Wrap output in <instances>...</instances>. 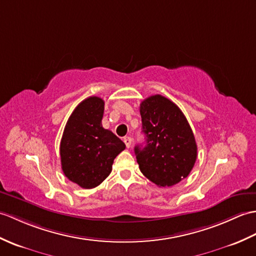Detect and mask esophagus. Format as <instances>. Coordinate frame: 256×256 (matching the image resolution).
Segmentation results:
<instances>
[{"label":"esophagus","instance_id":"esophagus-1","mask_svg":"<svg viewBox=\"0 0 256 256\" xmlns=\"http://www.w3.org/2000/svg\"><path fill=\"white\" fill-rule=\"evenodd\" d=\"M132 142H133V140L128 138H128H124V142H126V145L128 148H130V145H132Z\"/></svg>","mask_w":256,"mask_h":256}]
</instances>
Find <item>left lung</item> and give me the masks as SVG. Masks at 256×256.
I'll list each match as a JSON object with an SVG mask.
<instances>
[{
  "label": "left lung",
  "mask_w": 256,
  "mask_h": 256,
  "mask_svg": "<svg viewBox=\"0 0 256 256\" xmlns=\"http://www.w3.org/2000/svg\"><path fill=\"white\" fill-rule=\"evenodd\" d=\"M146 144L135 146L140 170L158 186H172L190 174L198 157L192 128L174 102L162 94L142 101Z\"/></svg>",
  "instance_id": "obj_1"
}]
</instances>
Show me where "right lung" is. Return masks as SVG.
Masks as SVG:
<instances>
[{
  "mask_svg": "<svg viewBox=\"0 0 256 256\" xmlns=\"http://www.w3.org/2000/svg\"><path fill=\"white\" fill-rule=\"evenodd\" d=\"M104 101L88 97L76 106L65 126L60 144L65 176L82 188L98 186L112 170L126 144L102 128Z\"/></svg>",
  "mask_w": 256,
  "mask_h": 256,
  "instance_id": "obj_1",
  "label": "right lung"
}]
</instances>
